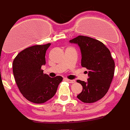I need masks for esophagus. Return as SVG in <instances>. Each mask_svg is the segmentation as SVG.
Wrapping results in <instances>:
<instances>
[{
  "label": "esophagus",
  "mask_w": 130,
  "mask_h": 130,
  "mask_svg": "<svg viewBox=\"0 0 130 130\" xmlns=\"http://www.w3.org/2000/svg\"><path fill=\"white\" fill-rule=\"evenodd\" d=\"M66 80H67L68 82H69V83L71 84H73L74 82H75V80L74 79H66Z\"/></svg>",
  "instance_id": "34e87169"
}]
</instances>
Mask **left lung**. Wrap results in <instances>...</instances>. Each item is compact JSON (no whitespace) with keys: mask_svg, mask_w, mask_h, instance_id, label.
<instances>
[{"mask_svg":"<svg viewBox=\"0 0 130 130\" xmlns=\"http://www.w3.org/2000/svg\"><path fill=\"white\" fill-rule=\"evenodd\" d=\"M69 42L79 46L82 67L88 70L86 82L77 80L83 87L77 99L85 103L96 102L107 94L114 76L115 62L111 52L103 42L88 36H78Z\"/></svg>","mask_w":130,"mask_h":130,"instance_id":"left-lung-1","label":"left lung"}]
</instances>
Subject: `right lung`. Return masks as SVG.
Here are the masks:
<instances>
[{
    "mask_svg": "<svg viewBox=\"0 0 130 130\" xmlns=\"http://www.w3.org/2000/svg\"><path fill=\"white\" fill-rule=\"evenodd\" d=\"M51 44L35 45L21 51L13 63L15 82L23 96L34 103H44L53 98L61 76L50 77L41 69L46 64L45 55Z\"/></svg>",
    "mask_w": 130,
    "mask_h": 130,
    "instance_id": "1",
    "label": "right lung"
}]
</instances>
